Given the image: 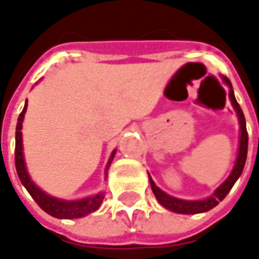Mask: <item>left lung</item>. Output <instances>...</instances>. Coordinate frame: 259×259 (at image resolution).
I'll return each instance as SVG.
<instances>
[{"label": "left lung", "instance_id": "1", "mask_svg": "<svg viewBox=\"0 0 259 259\" xmlns=\"http://www.w3.org/2000/svg\"><path fill=\"white\" fill-rule=\"evenodd\" d=\"M225 83L229 88V101L234 106L236 116H238V122H239V147H238V155H236V160H235V165L232 168L231 174L228 176V179L225 180L224 183L221 184L216 190L213 192L212 196L206 197V199H200V200H186V199H179V197H174L170 196L165 192H163L157 184L154 183V180L151 179V176L148 174L150 177V184H151V190L154 193L155 199L158 200V203L161 204L163 207H165L167 210H171L174 213H182V214H196V213H203L207 212L210 209H213L214 206H218L219 202H222L226 194L231 192V189L234 187V184L236 183V180L241 177L242 170H244L245 161H246V153H248V133H246V122H245V116L242 109L239 104L236 102L235 99L234 89L232 85L229 82L228 77H222Z\"/></svg>", "mask_w": 259, "mask_h": 259}]
</instances>
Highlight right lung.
Segmentation results:
<instances>
[{"instance_id": "add662e5", "label": "right lung", "mask_w": 259, "mask_h": 259, "mask_svg": "<svg viewBox=\"0 0 259 259\" xmlns=\"http://www.w3.org/2000/svg\"><path fill=\"white\" fill-rule=\"evenodd\" d=\"M27 111V101H25L24 109L18 116V122L15 128V168L17 174L21 184L27 189V192L31 194V197L35 200V203L38 204L46 213H49L53 218L57 219H77V218H83L86 214L92 213L95 210L99 209V206L104 202L105 193H99L88 196L83 199H76V200H65V199H59L52 194H47L45 190H41L37 184L33 182L31 176L28 174L27 165H25L24 151H23V121H24V115ZM116 150L111 153V157L108 160V164L105 168V179L108 176V168L114 160Z\"/></svg>"}]
</instances>
